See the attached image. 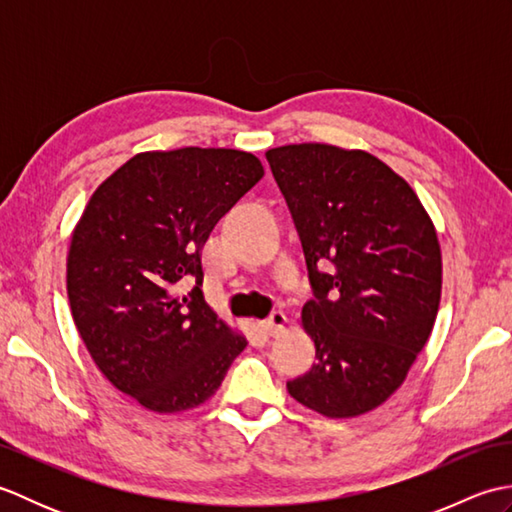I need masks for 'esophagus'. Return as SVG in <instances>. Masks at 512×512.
Listing matches in <instances>:
<instances>
[{
  "mask_svg": "<svg viewBox=\"0 0 512 512\" xmlns=\"http://www.w3.org/2000/svg\"><path fill=\"white\" fill-rule=\"evenodd\" d=\"M286 323H288L286 314H284V312H279V310H275V312H270V317H268V319H264V321H262V328L266 330V334L275 336V334H279L281 330L286 328Z\"/></svg>",
  "mask_w": 512,
  "mask_h": 512,
  "instance_id": "esophagus-1",
  "label": "esophagus"
}]
</instances>
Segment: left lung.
<instances>
[{"label":"left lung","mask_w":512,"mask_h":512,"mask_svg":"<svg viewBox=\"0 0 512 512\" xmlns=\"http://www.w3.org/2000/svg\"><path fill=\"white\" fill-rule=\"evenodd\" d=\"M301 237L314 292L303 328L317 363L290 396L325 418H354L394 394L429 341L442 292L436 228L383 160L303 143L266 151Z\"/></svg>","instance_id":"obj_1"}]
</instances>
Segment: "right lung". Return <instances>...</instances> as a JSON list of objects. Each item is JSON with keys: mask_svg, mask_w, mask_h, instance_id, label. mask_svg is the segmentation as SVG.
Listing matches in <instances>:
<instances>
[{"mask_svg": "<svg viewBox=\"0 0 512 512\" xmlns=\"http://www.w3.org/2000/svg\"><path fill=\"white\" fill-rule=\"evenodd\" d=\"M262 176L237 149L147 151L85 206L68 253L74 325L103 376L145 409L202 405L246 347L204 301L202 248ZM182 278L196 279L184 298Z\"/></svg>", "mask_w": 512, "mask_h": 512, "instance_id": "obj_1", "label": "right lung"}]
</instances>
